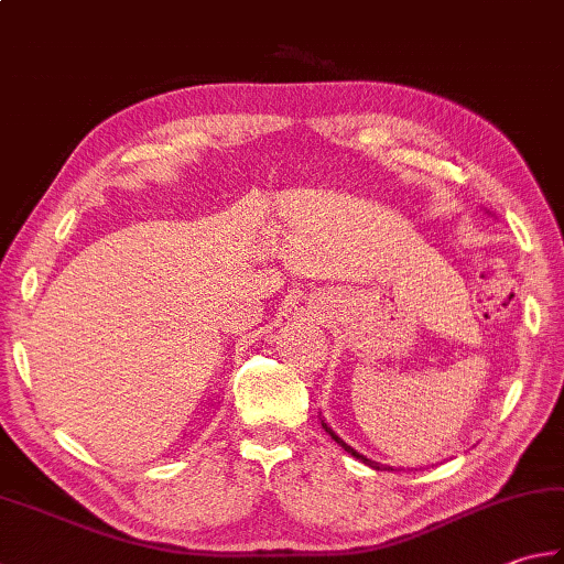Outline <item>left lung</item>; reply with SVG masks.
Returning <instances> with one entry per match:
<instances>
[{
  "label": "left lung",
  "instance_id": "1",
  "mask_svg": "<svg viewBox=\"0 0 564 564\" xmlns=\"http://www.w3.org/2000/svg\"><path fill=\"white\" fill-rule=\"evenodd\" d=\"M322 427L328 432V434H332V440L334 442H338V444H341V447L350 454V456H356V459H360V462H364V464H368V466H373V469H388V471H392V466H382V464H378V462H370V459H366V456L364 454H358L354 447H348V444L341 440V437H338V434L332 430V427H328V424L322 420Z\"/></svg>",
  "mask_w": 564,
  "mask_h": 564
}]
</instances>
